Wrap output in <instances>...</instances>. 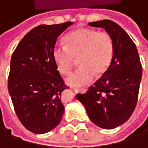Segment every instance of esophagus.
I'll use <instances>...</instances> for the list:
<instances>
[{
    "mask_svg": "<svg viewBox=\"0 0 148 148\" xmlns=\"http://www.w3.org/2000/svg\"><path fill=\"white\" fill-rule=\"evenodd\" d=\"M71 89L75 92H86V89H79V88H74V87H71Z\"/></svg>",
    "mask_w": 148,
    "mask_h": 148,
    "instance_id": "obj_1",
    "label": "esophagus"
}]
</instances>
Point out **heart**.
Returning a JSON list of instances; mask_svg holds the SVG:
<instances>
[{
    "label": "heart",
    "mask_w": 148,
    "mask_h": 148,
    "mask_svg": "<svg viewBox=\"0 0 148 148\" xmlns=\"http://www.w3.org/2000/svg\"><path fill=\"white\" fill-rule=\"evenodd\" d=\"M65 43L66 46L55 45L53 57L58 70L63 74L70 73L75 58L79 57L80 67L66 79L69 86L87 85L92 81L95 74H103L110 67L114 44L108 32L80 28L68 34Z\"/></svg>",
    "instance_id": "1"
}]
</instances>
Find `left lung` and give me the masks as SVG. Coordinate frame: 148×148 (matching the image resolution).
I'll list each match as a JSON object with an SVG mask.
<instances>
[{"instance_id":"8db88e82","label":"left lung","mask_w":148,"mask_h":148,"mask_svg":"<svg viewBox=\"0 0 148 148\" xmlns=\"http://www.w3.org/2000/svg\"><path fill=\"white\" fill-rule=\"evenodd\" d=\"M88 25L102 27L111 36L114 53L102 77L86 93H79L76 98L94 124L112 130L128 121L135 109L142 76L141 63L133 40L119 25L110 19Z\"/></svg>"}]
</instances>
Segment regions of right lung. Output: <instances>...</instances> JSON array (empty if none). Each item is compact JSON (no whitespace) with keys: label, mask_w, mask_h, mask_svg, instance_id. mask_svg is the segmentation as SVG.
Returning <instances> with one entry per match:
<instances>
[{"label":"right lung","mask_w":148,"mask_h":148,"mask_svg":"<svg viewBox=\"0 0 148 148\" xmlns=\"http://www.w3.org/2000/svg\"><path fill=\"white\" fill-rule=\"evenodd\" d=\"M41 25L31 30L11 58L8 88L15 113L29 131L45 134L61 122L62 92L69 88L53 57L57 38L72 25Z\"/></svg>","instance_id":"right-lung-1"}]
</instances>
